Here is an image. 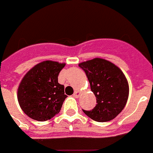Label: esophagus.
<instances>
[{"mask_svg": "<svg viewBox=\"0 0 153 153\" xmlns=\"http://www.w3.org/2000/svg\"><path fill=\"white\" fill-rule=\"evenodd\" d=\"M81 95V93L79 91H76L74 92V97H75V98H79V97H80Z\"/></svg>", "mask_w": 153, "mask_h": 153, "instance_id": "obj_1", "label": "esophagus"}]
</instances>
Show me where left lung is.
I'll return each instance as SVG.
<instances>
[{
	"label": "left lung",
	"instance_id": "8db88e82",
	"mask_svg": "<svg viewBox=\"0 0 153 153\" xmlns=\"http://www.w3.org/2000/svg\"><path fill=\"white\" fill-rule=\"evenodd\" d=\"M88 78L91 91L97 104L90 111L83 113L97 122H108L118 116L129 97V83L117 66L102 58L79 63Z\"/></svg>",
	"mask_w": 153,
	"mask_h": 153
}]
</instances>
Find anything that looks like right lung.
Listing matches in <instances>:
<instances>
[{
	"label": "right lung",
	"instance_id": "1",
	"mask_svg": "<svg viewBox=\"0 0 153 153\" xmlns=\"http://www.w3.org/2000/svg\"><path fill=\"white\" fill-rule=\"evenodd\" d=\"M65 63L45 60L27 73L17 89V100L24 113L37 121L51 120L60 111L64 86L58 83V75Z\"/></svg>",
	"mask_w": 153,
	"mask_h": 153
}]
</instances>
